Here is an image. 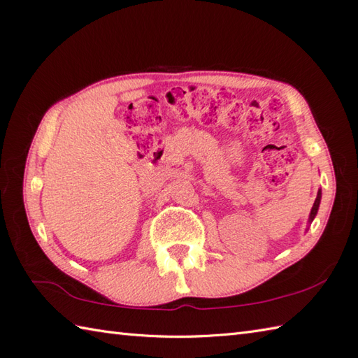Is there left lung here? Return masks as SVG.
<instances>
[{
    "instance_id": "left-lung-1",
    "label": "left lung",
    "mask_w": 358,
    "mask_h": 358,
    "mask_svg": "<svg viewBox=\"0 0 358 358\" xmlns=\"http://www.w3.org/2000/svg\"><path fill=\"white\" fill-rule=\"evenodd\" d=\"M320 199H322V193L319 192L317 193V197H315V202H314V205H313V210H311V216H309V219H314L315 217V214H317V210H319V205H320Z\"/></svg>"
}]
</instances>
